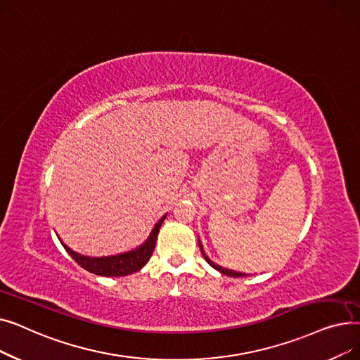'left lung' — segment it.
Returning a JSON list of instances; mask_svg holds the SVG:
<instances>
[{"instance_id":"8db88e82","label":"left lung","mask_w":360,"mask_h":360,"mask_svg":"<svg viewBox=\"0 0 360 360\" xmlns=\"http://www.w3.org/2000/svg\"><path fill=\"white\" fill-rule=\"evenodd\" d=\"M198 245H200V250H201V252H202V257H204V259L210 264V266L213 267V269H216L217 271H220L221 274H226V276H231V277H245L247 274H243V273H238V271H232V270H228V269H223V267H220V266H217V264H214L209 257L205 255V252H204V250H202V245H201V242L198 240Z\"/></svg>"}]
</instances>
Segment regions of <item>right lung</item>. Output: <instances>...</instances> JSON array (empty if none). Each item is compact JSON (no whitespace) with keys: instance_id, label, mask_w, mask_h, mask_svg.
Returning <instances> with one entry per match:
<instances>
[{"instance_id":"obj_1","label":"right lung","mask_w":360,"mask_h":360,"mask_svg":"<svg viewBox=\"0 0 360 360\" xmlns=\"http://www.w3.org/2000/svg\"><path fill=\"white\" fill-rule=\"evenodd\" d=\"M165 219H166V214L156 223V226L153 228V231H151L147 240L143 245H140L139 248L124 252V254H118V255L90 258V257L74 252L72 250H70L67 247L65 243H63V242L61 243L65 248V251L71 255V258L75 262L79 264L80 267H83L84 270L93 273V274L105 276V277L128 276V274H132V273L141 270L147 264V261L150 259L151 254H153V251H155L158 233H159V229H160V226Z\"/></svg>"}]
</instances>
